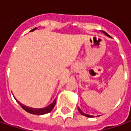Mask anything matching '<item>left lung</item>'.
Wrapping results in <instances>:
<instances>
[{
    "mask_svg": "<svg viewBox=\"0 0 131 131\" xmlns=\"http://www.w3.org/2000/svg\"><path fill=\"white\" fill-rule=\"evenodd\" d=\"M104 32V33H105V34L106 36H109V37H110V36H109L108 34H107V33H106L105 32ZM78 111L80 112V114H82L83 115H84V116H86V117H88V118H92V117H93V116H92V115H86V114H84V113H83V112H82V111H81V110L80 109V108H78Z\"/></svg>",
    "mask_w": 131,
    "mask_h": 131,
    "instance_id": "left-lung-1",
    "label": "left lung"
}]
</instances>
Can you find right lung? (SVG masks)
<instances>
[{
    "mask_svg": "<svg viewBox=\"0 0 131 131\" xmlns=\"http://www.w3.org/2000/svg\"><path fill=\"white\" fill-rule=\"evenodd\" d=\"M36 28H35L34 29H32L31 31H34ZM19 104L20 105V106L27 112L30 113V114H32V115H44V114H47L48 112H50L54 107L55 104H56V100H54L51 105H49L48 107H45L44 108H40V109H36V108H29V107H26L22 104H20L19 102Z\"/></svg>",
    "mask_w": 131,
    "mask_h": 131,
    "instance_id": "add662e5",
    "label": "right lung"
}]
</instances>
